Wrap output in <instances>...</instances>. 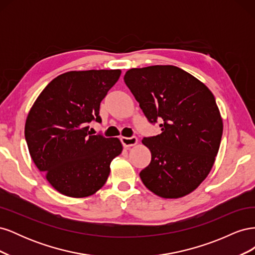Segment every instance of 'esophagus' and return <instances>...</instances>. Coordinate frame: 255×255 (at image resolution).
Returning <instances> with one entry per match:
<instances>
[{"mask_svg": "<svg viewBox=\"0 0 255 255\" xmlns=\"http://www.w3.org/2000/svg\"><path fill=\"white\" fill-rule=\"evenodd\" d=\"M121 142L125 146H132L137 143V137L132 136V137H121Z\"/></svg>", "mask_w": 255, "mask_h": 255, "instance_id": "obj_1", "label": "esophagus"}]
</instances>
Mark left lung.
<instances>
[{
  "instance_id": "1",
  "label": "left lung",
  "mask_w": 255,
  "mask_h": 255,
  "mask_svg": "<svg viewBox=\"0 0 255 255\" xmlns=\"http://www.w3.org/2000/svg\"><path fill=\"white\" fill-rule=\"evenodd\" d=\"M127 86L150 123L161 133L143 137L151 161L139 175L161 198H181L201 184L215 163L223 125L214 95L205 85L175 66L133 68Z\"/></svg>"
}]
</instances>
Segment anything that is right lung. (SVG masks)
Returning a JSON list of instances; mask_svg holds the SVG:
<instances>
[{
	"instance_id": "add662e5",
	"label": "right lung",
	"mask_w": 255,
	"mask_h": 255,
	"mask_svg": "<svg viewBox=\"0 0 255 255\" xmlns=\"http://www.w3.org/2000/svg\"><path fill=\"white\" fill-rule=\"evenodd\" d=\"M120 74V70L60 74L30 109L24 129L30 157L60 194L94 195L106 183L112 160L122 152L118 138L92 135L88 126L102 122L100 104Z\"/></svg>"
}]
</instances>
